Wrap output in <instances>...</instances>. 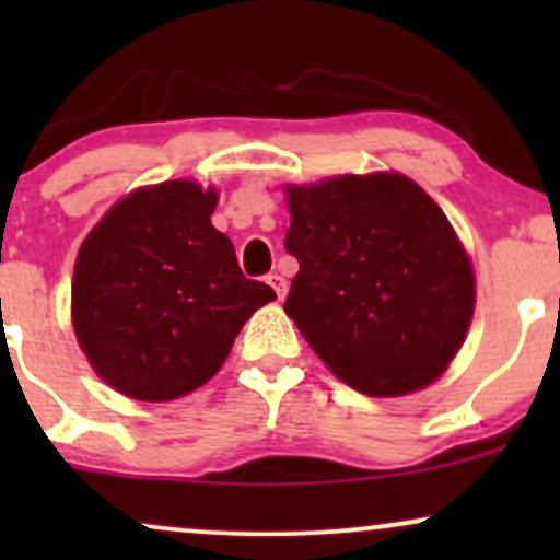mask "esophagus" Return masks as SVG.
Returning <instances> with one entry per match:
<instances>
[{"label":"esophagus","mask_w":560,"mask_h":560,"mask_svg":"<svg viewBox=\"0 0 560 560\" xmlns=\"http://www.w3.org/2000/svg\"><path fill=\"white\" fill-rule=\"evenodd\" d=\"M268 284L273 287L276 298H279V300L287 298V287H289V284H287L284 276H281V273H271V276H268Z\"/></svg>","instance_id":"34e87169"}]
</instances>
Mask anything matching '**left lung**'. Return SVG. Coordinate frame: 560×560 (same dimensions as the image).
Wrapping results in <instances>:
<instances>
[{"mask_svg": "<svg viewBox=\"0 0 560 560\" xmlns=\"http://www.w3.org/2000/svg\"><path fill=\"white\" fill-rule=\"evenodd\" d=\"M284 302L316 355L363 395L432 384L474 316V271L445 213L400 173L289 186Z\"/></svg>", "mask_w": 560, "mask_h": 560, "instance_id": "obj_1", "label": "left lung"}]
</instances>
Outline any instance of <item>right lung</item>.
<instances>
[{"label":"right lung","instance_id":"1","mask_svg":"<svg viewBox=\"0 0 560 560\" xmlns=\"http://www.w3.org/2000/svg\"><path fill=\"white\" fill-rule=\"evenodd\" d=\"M195 182L133 191L96 223L73 271V326L94 371L133 400H176L226 361L244 320L276 300L242 273Z\"/></svg>","mask_w":560,"mask_h":560}]
</instances>
